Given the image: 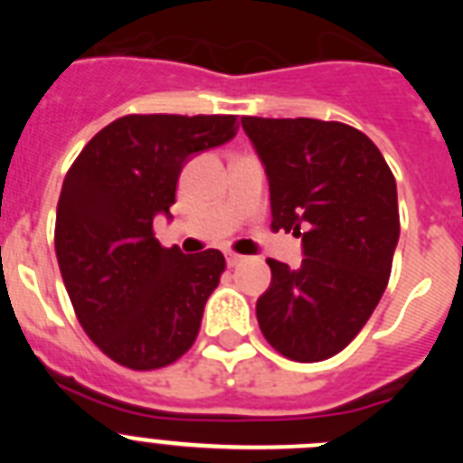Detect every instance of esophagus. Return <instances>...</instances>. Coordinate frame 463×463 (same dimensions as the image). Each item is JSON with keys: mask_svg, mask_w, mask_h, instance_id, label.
Returning a JSON list of instances; mask_svg holds the SVG:
<instances>
[{"mask_svg": "<svg viewBox=\"0 0 463 463\" xmlns=\"http://www.w3.org/2000/svg\"><path fill=\"white\" fill-rule=\"evenodd\" d=\"M241 261H245L243 255H239V252H227V264H229V267H232V269L239 267Z\"/></svg>", "mask_w": 463, "mask_h": 463, "instance_id": "34e87169", "label": "esophagus"}]
</instances>
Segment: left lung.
Wrapping results in <instances>:
<instances>
[{"instance_id": "obj_1", "label": "left lung", "mask_w": 463, "mask_h": 463, "mask_svg": "<svg viewBox=\"0 0 463 463\" xmlns=\"http://www.w3.org/2000/svg\"><path fill=\"white\" fill-rule=\"evenodd\" d=\"M267 166L271 229L304 241V260H278L257 298V322L273 350L325 362L357 336L378 306L399 241L396 181L369 137L345 122L241 118Z\"/></svg>"}]
</instances>
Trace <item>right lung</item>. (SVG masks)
I'll return each instance as SVG.
<instances>
[{
    "mask_svg": "<svg viewBox=\"0 0 463 463\" xmlns=\"http://www.w3.org/2000/svg\"><path fill=\"white\" fill-rule=\"evenodd\" d=\"M236 116H122L94 134L57 202L55 255L73 313L106 357L169 366L194 345L224 255H183L155 239L187 157L234 138Z\"/></svg>",
    "mask_w": 463,
    "mask_h": 463,
    "instance_id": "1",
    "label": "right lung"
}]
</instances>
